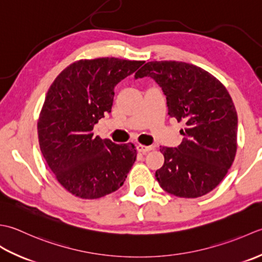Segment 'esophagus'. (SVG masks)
<instances>
[{
	"instance_id": "1",
	"label": "esophagus",
	"mask_w": 262,
	"mask_h": 262,
	"mask_svg": "<svg viewBox=\"0 0 262 262\" xmlns=\"http://www.w3.org/2000/svg\"><path fill=\"white\" fill-rule=\"evenodd\" d=\"M152 149H154L152 146H143V145L138 146V151H140L142 154H146L148 151H150V150H152Z\"/></svg>"
}]
</instances>
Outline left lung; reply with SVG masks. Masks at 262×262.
Segmentation results:
<instances>
[{
    "instance_id": "obj_1",
    "label": "left lung",
    "mask_w": 262,
    "mask_h": 262,
    "mask_svg": "<svg viewBox=\"0 0 262 262\" xmlns=\"http://www.w3.org/2000/svg\"><path fill=\"white\" fill-rule=\"evenodd\" d=\"M150 77L166 96L168 115L184 124L178 148L161 147L165 162L156 170L163 190L180 198L209 193L235 158L237 114L225 86L193 64L148 62L135 78Z\"/></svg>"
}]
</instances>
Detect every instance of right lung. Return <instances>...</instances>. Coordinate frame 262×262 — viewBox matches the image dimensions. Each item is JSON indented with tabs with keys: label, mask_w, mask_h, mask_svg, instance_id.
Instances as JSON below:
<instances>
[{
	"label": "right lung",
	"mask_w": 262,
	"mask_h": 262,
	"mask_svg": "<svg viewBox=\"0 0 262 262\" xmlns=\"http://www.w3.org/2000/svg\"><path fill=\"white\" fill-rule=\"evenodd\" d=\"M143 61L99 57L79 60L58 74L47 92L37 130L40 151L56 180L71 194L97 199L123 185L137 158L135 145L94 136L111 113L114 87Z\"/></svg>",
	"instance_id": "right-lung-1"
}]
</instances>
